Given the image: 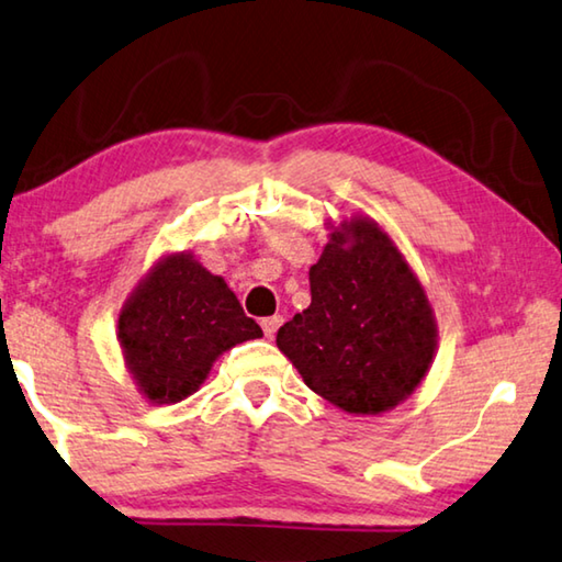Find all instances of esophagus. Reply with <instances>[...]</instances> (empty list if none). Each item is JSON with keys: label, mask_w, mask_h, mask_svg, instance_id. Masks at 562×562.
I'll return each instance as SVG.
<instances>
[{"label": "esophagus", "mask_w": 562, "mask_h": 562, "mask_svg": "<svg viewBox=\"0 0 562 562\" xmlns=\"http://www.w3.org/2000/svg\"><path fill=\"white\" fill-rule=\"evenodd\" d=\"M281 324H283V316H269V318H263V321H261V328H263L266 338H273V334H276V330H279Z\"/></svg>", "instance_id": "obj_1"}]
</instances>
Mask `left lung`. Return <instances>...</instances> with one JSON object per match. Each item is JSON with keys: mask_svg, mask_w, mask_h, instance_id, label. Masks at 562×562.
Instances as JSON below:
<instances>
[{"mask_svg": "<svg viewBox=\"0 0 562 562\" xmlns=\"http://www.w3.org/2000/svg\"><path fill=\"white\" fill-rule=\"evenodd\" d=\"M311 266V306L276 334L303 383L351 416L411 398L438 348L434 306L393 238L371 216L334 224Z\"/></svg>", "mask_w": 562, "mask_h": 562, "instance_id": "1", "label": "left lung"}]
</instances>
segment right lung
<instances>
[{"mask_svg":"<svg viewBox=\"0 0 562 562\" xmlns=\"http://www.w3.org/2000/svg\"><path fill=\"white\" fill-rule=\"evenodd\" d=\"M261 336L226 281L191 251L161 256L128 293L116 324L128 373L156 406L189 398L221 353Z\"/></svg>","mask_w":562,"mask_h":562,"instance_id":"obj_1","label":"right lung"}]
</instances>
